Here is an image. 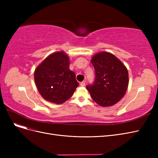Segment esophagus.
I'll return each instance as SVG.
<instances>
[{
	"mask_svg": "<svg viewBox=\"0 0 158 158\" xmlns=\"http://www.w3.org/2000/svg\"><path fill=\"white\" fill-rule=\"evenodd\" d=\"M85 81H83V82H82L80 83V85H81V86L84 87V86H85Z\"/></svg>",
	"mask_w": 158,
	"mask_h": 158,
	"instance_id": "esophagus-1",
	"label": "esophagus"
}]
</instances>
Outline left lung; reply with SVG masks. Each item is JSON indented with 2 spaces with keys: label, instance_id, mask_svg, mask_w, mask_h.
<instances>
[{
  "label": "left lung",
  "instance_id": "obj_1",
  "mask_svg": "<svg viewBox=\"0 0 158 158\" xmlns=\"http://www.w3.org/2000/svg\"><path fill=\"white\" fill-rule=\"evenodd\" d=\"M95 78L86 86L94 101L102 107L113 106L125 95L128 85L126 66L112 53L99 52L92 60Z\"/></svg>",
  "mask_w": 158,
  "mask_h": 158
}]
</instances>
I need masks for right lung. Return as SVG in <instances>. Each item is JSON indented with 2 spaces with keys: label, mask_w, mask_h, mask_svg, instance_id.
<instances>
[{
  "label": "right lung",
  "mask_w": 158,
  "mask_h": 158,
  "mask_svg": "<svg viewBox=\"0 0 158 158\" xmlns=\"http://www.w3.org/2000/svg\"><path fill=\"white\" fill-rule=\"evenodd\" d=\"M70 61L64 51L49 55L35 70L36 87L45 100L63 103L73 95L79 84L76 74L69 69Z\"/></svg>",
  "instance_id": "obj_1"
}]
</instances>
